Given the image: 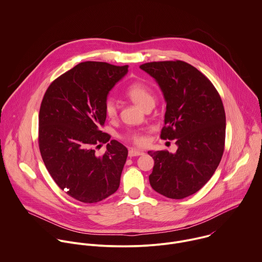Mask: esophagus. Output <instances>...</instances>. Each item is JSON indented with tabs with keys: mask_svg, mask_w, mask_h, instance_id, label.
Returning <instances> with one entry per match:
<instances>
[{
	"mask_svg": "<svg viewBox=\"0 0 262 262\" xmlns=\"http://www.w3.org/2000/svg\"><path fill=\"white\" fill-rule=\"evenodd\" d=\"M144 152L142 150L136 149V148H130L129 149V157H136V156H141Z\"/></svg>",
	"mask_w": 262,
	"mask_h": 262,
	"instance_id": "esophagus-1",
	"label": "esophagus"
}]
</instances>
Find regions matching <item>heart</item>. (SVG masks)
Listing matches in <instances>:
<instances>
[{
	"mask_svg": "<svg viewBox=\"0 0 262 262\" xmlns=\"http://www.w3.org/2000/svg\"><path fill=\"white\" fill-rule=\"evenodd\" d=\"M126 95L134 101L138 106L145 110L146 107L155 104V95L151 88L143 82L136 81L131 83L126 89ZM104 114L107 118H114L118 114V103L113 97L106 98L104 101ZM129 139L137 145H144L147 142V138L144 134L135 132L129 135Z\"/></svg>",
	"mask_w": 262,
	"mask_h": 262,
	"instance_id": "obj_1",
	"label": "heart"
}]
</instances>
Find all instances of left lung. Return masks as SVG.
Masks as SVG:
<instances>
[{"label": "left lung", "mask_w": 262, "mask_h": 262, "mask_svg": "<svg viewBox=\"0 0 262 262\" xmlns=\"http://www.w3.org/2000/svg\"><path fill=\"white\" fill-rule=\"evenodd\" d=\"M161 88L165 126L161 138L174 140L176 152L149 150L155 165L151 187L170 199H183L200 190L217 169L224 150L225 113L222 100L207 77L181 61L140 66Z\"/></svg>", "instance_id": "1"}]
</instances>
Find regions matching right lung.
Wrapping results in <instances>:
<instances>
[{"label":"right lung","mask_w":262,"mask_h":262,"mask_svg":"<svg viewBox=\"0 0 262 262\" xmlns=\"http://www.w3.org/2000/svg\"><path fill=\"white\" fill-rule=\"evenodd\" d=\"M128 66L86 61L48 87L39 114V147L56 184L82 203L100 202L120 186L128 149L101 131L104 101ZM107 143L98 157L94 147Z\"/></svg>","instance_id":"right-lung-1"}]
</instances>
